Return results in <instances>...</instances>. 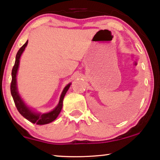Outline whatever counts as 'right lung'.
Returning a JSON list of instances; mask_svg holds the SVG:
<instances>
[{"label": "right lung", "mask_w": 160, "mask_h": 160, "mask_svg": "<svg viewBox=\"0 0 160 160\" xmlns=\"http://www.w3.org/2000/svg\"><path fill=\"white\" fill-rule=\"evenodd\" d=\"M28 43V41H26V43L20 49H19L18 52L17 53L16 55V60H15V63L14 67L12 68V83H11V93H12V98L14 99L15 106H16L17 110L19 112V113L25 117L26 119L33 124H39V125H42V124H49L50 122L54 121L60 114L61 110L62 108V103H63V99L65 94L68 90L69 87H71V83H69L65 87L61 93L60 100H59L58 104L54 108L53 110H52L49 112L47 113H38L32 110L31 108H30L27 104L25 103L22 98H21L20 95H19L18 88H17V72H18L19 62H20V58L23 52L25 51V47H27Z\"/></svg>", "instance_id": "obj_1"}]
</instances>
